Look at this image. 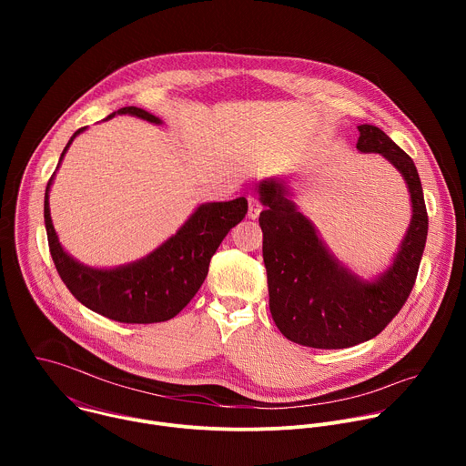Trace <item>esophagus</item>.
Segmentation results:
<instances>
[{
    "mask_svg": "<svg viewBox=\"0 0 466 466\" xmlns=\"http://www.w3.org/2000/svg\"><path fill=\"white\" fill-rule=\"evenodd\" d=\"M247 203H248V212H247V216H248L250 219H256V218L259 216V212H261V205L258 203V198L252 197V195L247 197Z\"/></svg>",
    "mask_w": 466,
    "mask_h": 466,
    "instance_id": "34e87169",
    "label": "esophagus"
}]
</instances>
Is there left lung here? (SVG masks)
Instances as JSON below:
<instances>
[{"label":"left lung","mask_w":466,"mask_h":466,"mask_svg":"<svg viewBox=\"0 0 466 466\" xmlns=\"http://www.w3.org/2000/svg\"><path fill=\"white\" fill-rule=\"evenodd\" d=\"M358 149L383 155L408 182L413 219L389 271L361 282L331 258L313 225L289 201L288 186H258L265 210L263 263L268 269L269 309L282 334L302 347L349 349L376 338L406 304L419 273L428 236V212L419 171L408 153L374 125H360Z\"/></svg>","instance_id":"obj_1"}]
</instances>
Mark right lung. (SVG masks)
Instances as JSON below:
<instances>
[{"instance_id": "right-lung-1", "label": "right lung", "mask_w": 466, "mask_h": 466, "mask_svg": "<svg viewBox=\"0 0 466 466\" xmlns=\"http://www.w3.org/2000/svg\"><path fill=\"white\" fill-rule=\"evenodd\" d=\"M116 114H130L151 123H160L157 116L138 106L119 108L108 117ZM83 130L85 127L72 137L60 160ZM51 180L53 175L46 187L44 221L56 273L81 304L117 322L151 324L173 319L203 286L218 247L228 230L247 214L245 197L228 203L201 205L173 238L147 258L117 269H90L64 252L56 239L47 203Z\"/></svg>"}]
</instances>
